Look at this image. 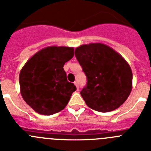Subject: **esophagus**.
I'll return each mask as SVG.
<instances>
[{
  "label": "esophagus",
  "instance_id": "1",
  "mask_svg": "<svg viewBox=\"0 0 151 151\" xmlns=\"http://www.w3.org/2000/svg\"><path fill=\"white\" fill-rule=\"evenodd\" d=\"M74 84H75V85H76V89H77V91H79V87H78V82H74Z\"/></svg>",
  "mask_w": 151,
  "mask_h": 151
}]
</instances>
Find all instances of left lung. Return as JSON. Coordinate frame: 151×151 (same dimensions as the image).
<instances>
[{
	"label": "left lung",
	"instance_id": "obj_1",
	"mask_svg": "<svg viewBox=\"0 0 151 151\" xmlns=\"http://www.w3.org/2000/svg\"><path fill=\"white\" fill-rule=\"evenodd\" d=\"M75 55L87 77L80 92L87 106L103 113L119 107L132 88V72L125 60L101 43L81 45Z\"/></svg>",
	"mask_w": 151,
	"mask_h": 151
}]
</instances>
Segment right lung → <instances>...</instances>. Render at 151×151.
<instances>
[{"mask_svg": "<svg viewBox=\"0 0 151 151\" xmlns=\"http://www.w3.org/2000/svg\"><path fill=\"white\" fill-rule=\"evenodd\" d=\"M73 56L72 47H47L22 68L19 77L21 94L36 113L52 115L66 107L76 87L67 81L63 66Z\"/></svg>", "mask_w": 151, "mask_h": 151, "instance_id": "right-lung-1", "label": "right lung"}]
</instances>
